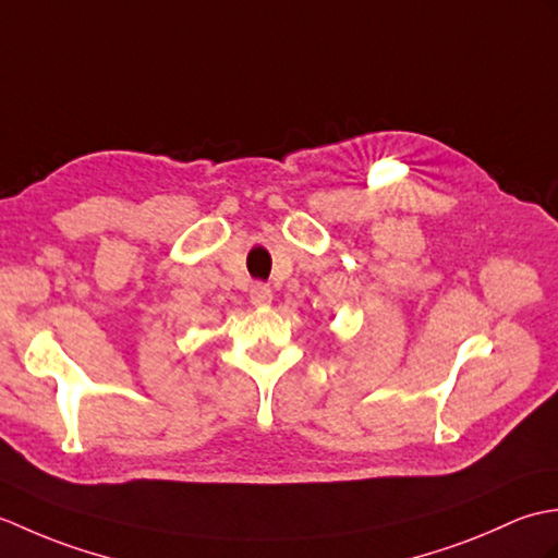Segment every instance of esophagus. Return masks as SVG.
<instances>
[{"mask_svg":"<svg viewBox=\"0 0 558 558\" xmlns=\"http://www.w3.org/2000/svg\"><path fill=\"white\" fill-rule=\"evenodd\" d=\"M252 304L254 306H270L272 304V290L266 286L252 288Z\"/></svg>","mask_w":558,"mask_h":558,"instance_id":"1","label":"esophagus"}]
</instances>
